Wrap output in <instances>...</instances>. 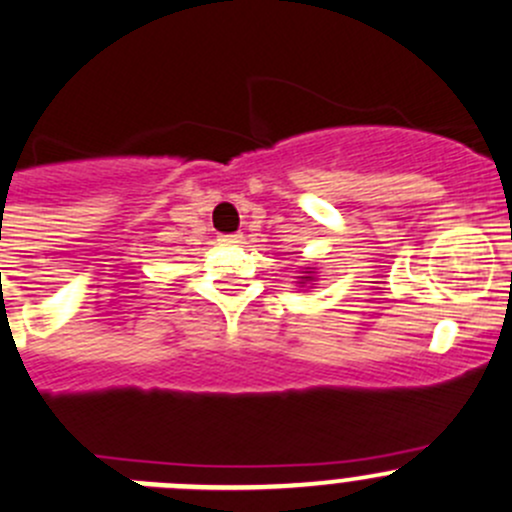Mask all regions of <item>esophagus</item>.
Masks as SVG:
<instances>
[{"label":"esophagus","instance_id":"esophagus-1","mask_svg":"<svg viewBox=\"0 0 512 512\" xmlns=\"http://www.w3.org/2000/svg\"><path fill=\"white\" fill-rule=\"evenodd\" d=\"M220 242L222 245H235V242H240V235H220Z\"/></svg>","mask_w":512,"mask_h":512}]
</instances>
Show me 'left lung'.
<instances>
[{
  "label": "left lung",
  "instance_id": "obj_1",
  "mask_svg": "<svg viewBox=\"0 0 512 512\" xmlns=\"http://www.w3.org/2000/svg\"><path fill=\"white\" fill-rule=\"evenodd\" d=\"M312 270H315V267H305V272H307V275H302V277H300V285H305V282H312V280H315V277L310 275Z\"/></svg>",
  "mask_w": 512,
  "mask_h": 512
}]
</instances>
